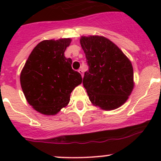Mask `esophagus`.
<instances>
[{"instance_id":"1","label":"esophagus","mask_w":161,"mask_h":161,"mask_svg":"<svg viewBox=\"0 0 161 161\" xmlns=\"http://www.w3.org/2000/svg\"><path fill=\"white\" fill-rule=\"evenodd\" d=\"M78 71H79V73H80V75H82V77H83V71H82V69H79L78 70Z\"/></svg>"}]
</instances>
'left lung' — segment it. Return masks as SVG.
Masks as SVG:
<instances>
[{"label":"left lung","mask_w":161,"mask_h":161,"mask_svg":"<svg viewBox=\"0 0 161 161\" xmlns=\"http://www.w3.org/2000/svg\"><path fill=\"white\" fill-rule=\"evenodd\" d=\"M80 43L89 66L82 83L91 103L106 111L121 107L134 87L131 61L101 36H82Z\"/></svg>","instance_id":"left-lung-1"}]
</instances>
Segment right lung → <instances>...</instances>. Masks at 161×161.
I'll list each match as a JSON object with an SVG mask.
<instances>
[{
  "label": "right lung",
  "instance_id": "add662e5",
  "mask_svg": "<svg viewBox=\"0 0 161 161\" xmlns=\"http://www.w3.org/2000/svg\"><path fill=\"white\" fill-rule=\"evenodd\" d=\"M70 38L43 40L34 47L21 71L20 83L27 102L36 111L54 115L70 101L71 92L82 83L80 73L64 57Z\"/></svg>",
  "mask_w": 161,
  "mask_h": 161
}]
</instances>
